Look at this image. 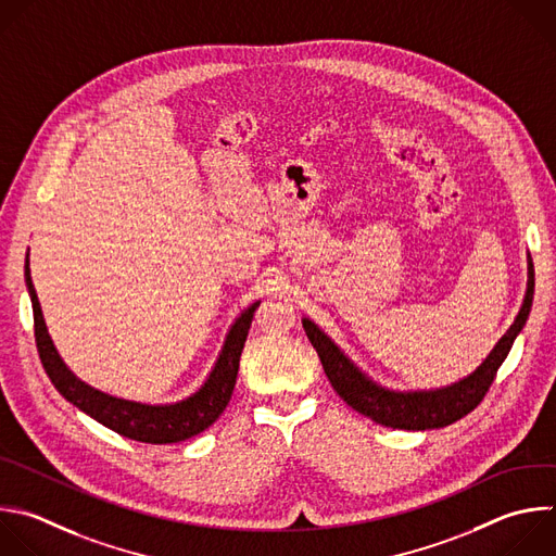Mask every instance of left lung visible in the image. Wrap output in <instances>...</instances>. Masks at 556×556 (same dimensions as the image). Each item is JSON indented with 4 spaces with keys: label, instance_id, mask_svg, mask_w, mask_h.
Returning <instances> with one entry per match:
<instances>
[{
    "label": "left lung",
    "instance_id": "left-lung-1",
    "mask_svg": "<svg viewBox=\"0 0 556 556\" xmlns=\"http://www.w3.org/2000/svg\"><path fill=\"white\" fill-rule=\"evenodd\" d=\"M532 294L534 270L528 255L526 294L515 320L504 331V336L495 342V346L486 353V357L471 374H467L458 382L424 391H395L382 387L366 371H362V368L312 318L303 316L301 323L312 346L320 357L323 371L329 384L353 410L393 430H434L463 419L482 402L497 374V368L506 359L515 338L519 336L528 320Z\"/></svg>",
    "mask_w": 556,
    "mask_h": 556
}]
</instances>
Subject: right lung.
<instances>
[{
	"instance_id": "1",
	"label": "right lung",
	"mask_w": 556,
	"mask_h": 556,
	"mask_svg": "<svg viewBox=\"0 0 556 556\" xmlns=\"http://www.w3.org/2000/svg\"><path fill=\"white\" fill-rule=\"evenodd\" d=\"M26 288L33 301L35 336H37L39 355L48 378L70 404L87 413L98 424L132 441L165 445V443H178L201 434L227 408L233 395L236 378H238L240 355L251 329L253 314L260 305V299L253 301L249 307H244L240 316L231 323L210 376L192 395L169 404H143V402L115 397L100 389H93L91 384L83 382L65 364V359L61 357L48 331L41 303L30 277L28 255H26Z\"/></svg>"
}]
</instances>
